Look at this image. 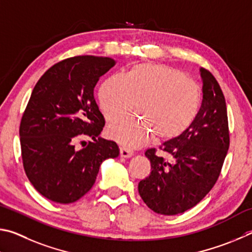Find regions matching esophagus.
I'll use <instances>...</instances> for the list:
<instances>
[{
  "label": "esophagus",
  "instance_id": "34e87169",
  "mask_svg": "<svg viewBox=\"0 0 252 252\" xmlns=\"http://www.w3.org/2000/svg\"><path fill=\"white\" fill-rule=\"evenodd\" d=\"M134 155V152L126 147H121V157L123 158H130Z\"/></svg>",
  "mask_w": 252,
  "mask_h": 252
}]
</instances>
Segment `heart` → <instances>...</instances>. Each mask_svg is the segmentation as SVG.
I'll return each instance as SVG.
<instances>
[{
  "instance_id": "obj_1",
  "label": "heart",
  "mask_w": 252,
  "mask_h": 252,
  "mask_svg": "<svg viewBox=\"0 0 252 252\" xmlns=\"http://www.w3.org/2000/svg\"><path fill=\"white\" fill-rule=\"evenodd\" d=\"M140 117H124L110 123L107 134L127 148L179 137L195 122L201 105L199 86L190 78L162 64H137L127 72L105 79L98 90V105L106 121L133 108Z\"/></svg>"
}]
</instances>
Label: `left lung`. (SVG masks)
Listing matches in <instances>:
<instances>
[{
	"mask_svg": "<svg viewBox=\"0 0 252 252\" xmlns=\"http://www.w3.org/2000/svg\"><path fill=\"white\" fill-rule=\"evenodd\" d=\"M202 101L195 122L179 137L160 149L171 158L148 149L145 156L152 171L138 184V192L149 208L165 216L185 213L196 206L217 182L229 148L227 106L218 82L199 68Z\"/></svg>",
	"mask_w": 252,
	"mask_h": 252,
	"instance_id": "1",
	"label": "left lung"
}]
</instances>
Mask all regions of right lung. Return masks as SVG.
Instances as JSON below:
<instances>
[{
	"label": "right lung",
	"instance_id": "1",
	"mask_svg": "<svg viewBox=\"0 0 252 252\" xmlns=\"http://www.w3.org/2000/svg\"><path fill=\"white\" fill-rule=\"evenodd\" d=\"M115 65L109 57L75 56L38 79L20 126L22 159L34 188L54 202L70 204L95 184L101 162L119 155L117 144L99 137L105 125L94 97L100 76ZM93 142L80 150L76 142Z\"/></svg>",
	"mask_w": 252,
	"mask_h": 252
}]
</instances>
